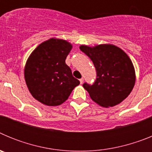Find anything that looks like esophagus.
Listing matches in <instances>:
<instances>
[{
    "mask_svg": "<svg viewBox=\"0 0 152 152\" xmlns=\"http://www.w3.org/2000/svg\"><path fill=\"white\" fill-rule=\"evenodd\" d=\"M79 80H80V84H83V82H84V78H80Z\"/></svg>",
    "mask_w": 152,
    "mask_h": 152,
    "instance_id": "34e87169",
    "label": "esophagus"
}]
</instances>
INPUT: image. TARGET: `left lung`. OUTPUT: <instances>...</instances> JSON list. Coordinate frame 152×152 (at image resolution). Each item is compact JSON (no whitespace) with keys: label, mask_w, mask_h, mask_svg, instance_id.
<instances>
[{"label":"left lung","mask_w":152,"mask_h":152,"mask_svg":"<svg viewBox=\"0 0 152 152\" xmlns=\"http://www.w3.org/2000/svg\"><path fill=\"white\" fill-rule=\"evenodd\" d=\"M80 49L91 58L96 71L95 82L83 84L91 99L103 107H114L124 100L135 82V68L126 52L111 44L80 45Z\"/></svg>","instance_id":"left-lung-1"}]
</instances>
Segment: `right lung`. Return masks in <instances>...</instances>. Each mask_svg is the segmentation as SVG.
Listing matches in <instances>:
<instances>
[{
	"instance_id": "right-lung-1",
	"label": "right lung",
	"mask_w": 152,
	"mask_h": 152,
	"mask_svg": "<svg viewBox=\"0 0 152 152\" xmlns=\"http://www.w3.org/2000/svg\"><path fill=\"white\" fill-rule=\"evenodd\" d=\"M72 49L68 42L52 38L39 45L28 58L24 69L25 80L32 96L40 103L60 105L80 84L65 64Z\"/></svg>"
}]
</instances>
